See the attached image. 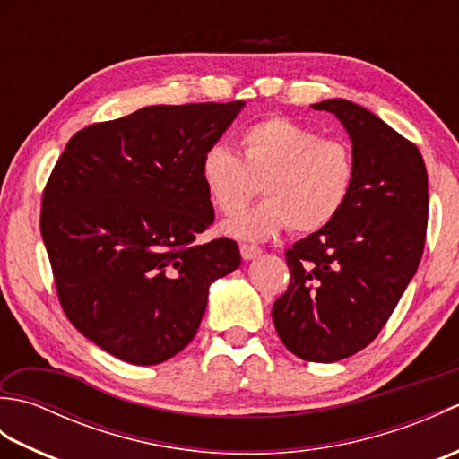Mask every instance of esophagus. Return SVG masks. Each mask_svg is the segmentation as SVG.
<instances>
[{
  "label": "esophagus",
  "instance_id": "esophagus-1",
  "mask_svg": "<svg viewBox=\"0 0 459 459\" xmlns=\"http://www.w3.org/2000/svg\"><path fill=\"white\" fill-rule=\"evenodd\" d=\"M260 248L258 247H255V245H240V255H242V258L245 260H252V258H256V256H260Z\"/></svg>",
  "mask_w": 459,
  "mask_h": 459
}]
</instances>
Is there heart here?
Segmentation results:
<instances>
[{
	"mask_svg": "<svg viewBox=\"0 0 459 459\" xmlns=\"http://www.w3.org/2000/svg\"><path fill=\"white\" fill-rule=\"evenodd\" d=\"M240 155L214 143L201 160V179L219 212L237 214L256 197L266 201L224 224L245 240L276 237L288 227L298 235L321 230L333 221L353 185L349 145L321 135L286 116H270L240 132Z\"/></svg>",
	"mask_w": 459,
	"mask_h": 459,
	"instance_id": "b5f03b06",
	"label": "heart"
}]
</instances>
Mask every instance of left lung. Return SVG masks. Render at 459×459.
I'll use <instances>...</instances> for the list:
<instances>
[{
    "mask_svg": "<svg viewBox=\"0 0 459 459\" xmlns=\"http://www.w3.org/2000/svg\"><path fill=\"white\" fill-rule=\"evenodd\" d=\"M314 108L345 126L353 185L327 227L286 250L290 286L272 319L296 357L333 363L373 343L420 264L428 173L420 150L363 106L333 99Z\"/></svg>",
    "mask_w": 459,
    "mask_h": 459,
    "instance_id": "left-lung-1",
    "label": "left lung"
}]
</instances>
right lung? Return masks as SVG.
I'll return each instance as SVG.
<instances>
[{
	"label": "right lung",
	"instance_id": "add662e5",
	"mask_svg": "<svg viewBox=\"0 0 459 459\" xmlns=\"http://www.w3.org/2000/svg\"><path fill=\"white\" fill-rule=\"evenodd\" d=\"M245 102L148 106L76 132L41 201L65 316L100 349L158 365L191 343L209 286L240 266L214 221L201 160Z\"/></svg>",
	"mask_w": 459,
	"mask_h": 459
}]
</instances>
